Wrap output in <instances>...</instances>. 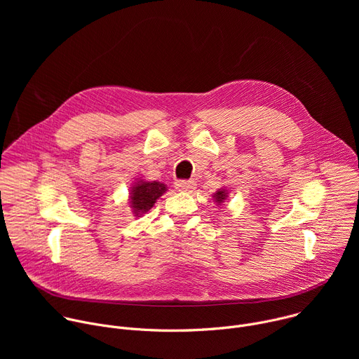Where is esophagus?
Returning a JSON list of instances; mask_svg holds the SVG:
<instances>
[{
  "label": "esophagus",
  "instance_id": "esophagus-1",
  "mask_svg": "<svg viewBox=\"0 0 359 359\" xmlns=\"http://www.w3.org/2000/svg\"><path fill=\"white\" fill-rule=\"evenodd\" d=\"M175 187L179 191H190V190L196 189V183L193 180H177L175 183Z\"/></svg>",
  "mask_w": 359,
  "mask_h": 359
}]
</instances>
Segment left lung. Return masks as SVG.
Wrapping results in <instances>:
<instances>
[{
	"instance_id": "1",
	"label": "left lung",
	"mask_w": 359,
	"mask_h": 359,
	"mask_svg": "<svg viewBox=\"0 0 359 359\" xmlns=\"http://www.w3.org/2000/svg\"><path fill=\"white\" fill-rule=\"evenodd\" d=\"M213 197L216 198V201L220 204V203H223L224 200H226V197H227V194H226V190H223V189H220L219 191H216L215 194H213Z\"/></svg>"
}]
</instances>
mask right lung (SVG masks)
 <instances>
[{
  "label": "right lung",
  "instance_id": "1",
  "mask_svg": "<svg viewBox=\"0 0 359 359\" xmlns=\"http://www.w3.org/2000/svg\"><path fill=\"white\" fill-rule=\"evenodd\" d=\"M166 191V184L161 182H143L139 180L130 190V208L135 215L140 217L149 212L156 200Z\"/></svg>",
  "mask_w": 359,
  "mask_h": 359
}]
</instances>
